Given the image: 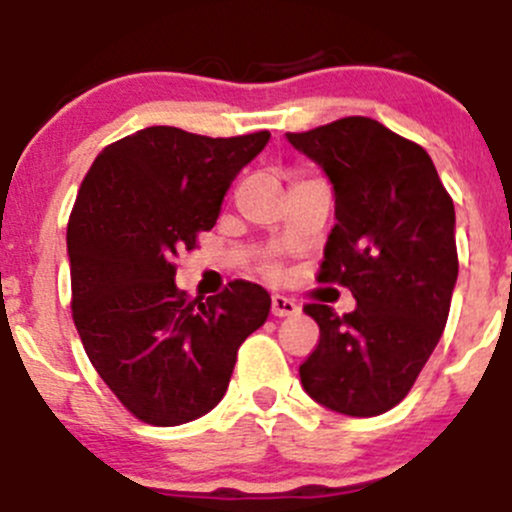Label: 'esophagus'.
Returning a JSON list of instances; mask_svg holds the SVG:
<instances>
[{"mask_svg": "<svg viewBox=\"0 0 512 512\" xmlns=\"http://www.w3.org/2000/svg\"><path fill=\"white\" fill-rule=\"evenodd\" d=\"M271 314L274 316H296L299 314V304L294 299H286V296L276 294L271 296Z\"/></svg>", "mask_w": 512, "mask_h": 512, "instance_id": "obj_1", "label": "esophagus"}]
</instances>
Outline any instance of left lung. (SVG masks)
Here are the masks:
<instances>
[{
	"instance_id": "1",
	"label": "left lung",
	"mask_w": 512,
	"mask_h": 512,
	"mask_svg": "<svg viewBox=\"0 0 512 512\" xmlns=\"http://www.w3.org/2000/svg\"><path fill=\"white\" fill-rule=\"evenodd\" d=\"M332 183L334 223L319 281L357 309L306 304L319 344L299 367L314 402L349 417L399 405L442 337L457 284L455 206L420 145L372 118L286 133Z\"/></svg>"
}]
</instances>
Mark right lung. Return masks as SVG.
Here are the masks:
<instances>
[{
	"label": "right lung",
	"mask_w": 512,
	"mask_h": 512,
	"mask_svg": "<svg viewBox=\"0 0 512 512\" xmlns=\"http://www.w3.org/2000/svg\"><path fill=\"white\" fill-rule=\"evenodd\" d=\"M269 138L155 125L107 145L82 180L67 226L72 319L102 382L148 425L211 412L238 347L269 319L264 286L233 281L193 299L173 266L216 226L233 178Z\"/></svg>",
	"instance_id": "1"
}]
</instances>
